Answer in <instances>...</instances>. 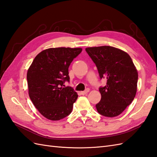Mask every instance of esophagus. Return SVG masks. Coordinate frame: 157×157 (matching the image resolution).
<instances>
[{"mask_svg": "<svg viewBox=\"0 0 157 157\" xmlns=\"http://www.w3.org/2000/svg\"><path fill=\"white\" fill-rule=\"evenodd\" d=\"M89 91H90V90H89L88 88H87L86 90H84V91H83V92H82L81 94H82V95H86V94H87V93L89 92Z\"/></svg>", "mask_w": 157, "mask_h": 157, "instance_id": "obj_1", "label": "esophagus"}]
</instances>
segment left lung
<instances>
[{"label": "left lung", "mask_w": 157, "mask_h": 157, "mask_svg": "<svg viewBox=\"0 0 157 157\" xmlns=\"http://www.w3.org/2000/svg\"><path fill=\"white\" fill-rule=\"evenodd\" d=\"M86 52L96 64L100 78L107 79L106 85L99 88L98 112L111 118L120 115L132 103L137 90L138 72L132 59L110 46L87 47Z\"/></svg>", "instance_id": "8db88e82"}]
</instances>
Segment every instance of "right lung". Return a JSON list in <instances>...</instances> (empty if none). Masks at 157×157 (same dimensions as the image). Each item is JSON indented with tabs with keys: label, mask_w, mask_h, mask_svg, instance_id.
I'll return each instance as SVG.
<instances>
[{
	"label": "right lung",
	"mask_w": 157,
	"mask_h": 157,
	"mask_svg": "<svg viewBox=\"0 0 157 157\" xmlns=\"http://www.w3.org/2000/svg\"><path fill=\"white\" fill-rule=\"evenodd\" d=\"M82 48L57 47L39 53L27 75L29 95L39 112L51 120H59L71 114L78 97L70 82L68 68Z\"/></svg>",
	"instance_id": "add662e5"
}]
</instances>
